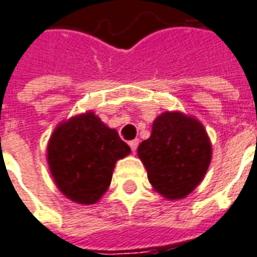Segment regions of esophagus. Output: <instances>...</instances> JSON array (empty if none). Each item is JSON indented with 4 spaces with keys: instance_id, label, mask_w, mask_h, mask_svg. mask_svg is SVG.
<instances>
[{
    "instance_id": "34e87169",
    "label": "esophagus",
    "mask_w": 257,
    "mask_h": 257,
    "mask_svg": "<svg viewBox=\"0 0 257 257\" xmlns=\"http://www.w3.org/2000/svg\"><path fill=\"white\" fill-rule=\"evenodd\" d=\"M129 146H131V150L135 153V151L138 150V146H139V140H138V139L131 140V142H129Z\"/></svg>"
}]
</instances>
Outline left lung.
Returning a JSON list of instances; mask_svg holds the SVG:
<instances>
[{"label": "left lung", "instance_id": "1", "mask_svg": "<svg viewBox=\"0 0 257 257\" xmlns=\"http://www.w3.org/2000/svg\"><path fill=\"white\" fill-rule=\"evenodd\" d=\"M153 189L167 199H182L208 171L212 146L204 125L180 111H165L153 122L150 138L138 149Z\"/></svg>", "mask_w": 257, "mask_h": 257}]
</instances>
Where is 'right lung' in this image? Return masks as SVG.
Segmentation results:
<instances>
[{"mask_svg":"<svg viewBox=\"0 0 257 257\" xmlns=\"http://www.w3.org/2000/svg\"><path fill=\"white\" fill-rule=\"evenodd\" d=\"M129 153L117 131L88 111L56 126L48 143V164L55 183L68 199L90 205L106 193L115 162Z\"/></svg>","mask_w":257,"mask_h":257,"instance_id":"obj_1","label":"right lung"}]
</instances>
